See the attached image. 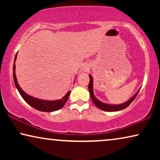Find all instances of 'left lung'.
<instances>
[{"mask_svg":"<svg viewBox=\"0 0 160 160\" xmlns=\"http://www.w3.org/2000/svg\"><path fill=\"white\" fill-rule=\"evenodd\" d=\"M89 78H90V80H89L88 89H89V93H90V97L92 98V100L94 104H95L98 108L101 109V110H102V111H117L122 110V109L127 108V107H128L129 106H130V104L131 103V102H132L133 100H134L135 97H136L137 95L138 94L139 91H140V89H139V90L137 92L135 93V95L130 98V100H128V101L124 102V103L119 104V105H110V104L104 103V102H102L101 101H100L99 100H98L97 98H95V96L94 95L93 78H92V76L90 74H89Z\"/></svg>","mask_w":160,"mask_h":160,"instance_id":"left-lung-1","label":"left lung"}]
</instances>
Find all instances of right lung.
<instances>
[{
	"label": "right lung",
	"instance_id": "right-lung-1",
	"mask_svg": "<svg viewBox=\"0 0 160 160\" xmlns=\"http://www.w3.org/2000/svg\"><path fill=\"white\" fill-rule=\"evenodd\" d=\"M17 54H16V55H15L14 65H13V77H14L15 86H16L17 89H18L19 94H20L23 99L25 100V102H27L30 106L33 107L34 108L37 109V110L44 111V112H52V111H55L62 108V107L65 106V102H67L68 99V96L70 95L71 91H69L60 100H44L32 97V96L25 93V92L21 89L18 82H17L16 74H15V60H17Z\"/></svg>",
	"mask_w": 160,
	"mask_h": 160
}]
</instances>
